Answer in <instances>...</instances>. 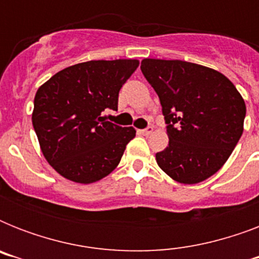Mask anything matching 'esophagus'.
<instances>
[{"instance_id":"esophagus-1","label":"esophagus","mask_w":259,"mask_h":259,"mask_svg":"<svg viewBox=\"0 0 259 259\" xmlns=\"http://www.w3.org/2000/svg\"><path fill=\"white\" fill-rule=\"evenodd\" d=\"M152 132H153V127H152V126H149V127H146V129L144 130H140V133H141L142 136H149V134H152Z\"/></svg>"}]
</instances>
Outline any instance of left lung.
Wrapping results in <instances>:
<instances>
[{"mask_svg":"<svg viewBox=\"0 0 259 259\" xmlns=\"http://www.w3.org/2000/svg\"><path fill=\"white\" fill-rule=\"evenodd\" d=\"M141 71L160 98L168 146L156 153L164 172L181 184H197L221 169L237 146L246 105L233 82L209 67L144 59Z\"/></svg>","mask_w":259,"mask_h":259,"instance_id":"1","label":"left lung"}]
</instances>
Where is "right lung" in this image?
Listing matches in <instances>:
<instances>
[{"label":"right lung","mask_w":259,"mask_h":259,"mask_svg":"<svg viewBox=\"0 0 259 259\" xmlns=\"http://www.w3.org/2000/svg\"><path fill=\"white\" fill-rule=\"evenodd\" d=\"M137 59L90 60L59 71L38 87L32 123L44 157L64 179L91 184L113 172L136 129L102 117L117 110L122 84Z\"/></svg>","instance_id":"right-lung-1"}]
</instances>
